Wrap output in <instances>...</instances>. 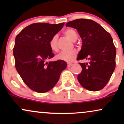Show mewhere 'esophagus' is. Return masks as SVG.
Here are the masks:
<instances>
[{
	"instance_id": "34e87169",
	"label": "esophagus",
	"mask_w": 124,
	"mask_h": 124,
	"mask_svg": "<svg viewBox=\"0 0 124 124\" xmlns=\"http://www.w3.org/2000/svg\"><path fill=\"white\" fill-rule=\"evenodd\" d=\"M73 65V63H68V67H70Z\"/></svg>"
}]
</instances>
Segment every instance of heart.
I'll return each mask as SVG.
<instances>
[{
	"instance_id": "b5f03b06",
	"label": "heart",
	"mask_w": 124,
	"mask_h": 124,
	"mask_svg": "<svg viewBox=\"0 0 124 124\" xmlns=\"http://www.w3.org/2000/svg\"><path fill=\"white\" fill-rule=\"evenodd\" d=\"M64 34L69 39L72 41H76L78 39V34L72 28H68L64 31ZM58 36L56 35H54L51 38L49 41V46L51 50L53 51H57L58 48ZM77 52L75 50L70 51H63L61 52L56 56V59L58 60L63 61L66 62H71L73 61L76 58Z\"/></svg>"
}]
</instances>
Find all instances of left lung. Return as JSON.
Segmentation results:
<instances>
[{"label":"left lung","mask_w":124,"mask_h":124,"mask_svg":"<svg viewBox=\"0 0 124 124\" xmlns=\"http://www.w3.org/2000/svg\"><path fill=\"white\" fill-rule=\"evenodd\" d=\"M78 30L82 40V49L77 60L88 59L79 63L82 70L78 76L83 87L99 91L107 84L116 68V49L110 34L96 21L77 19L66 24Z\"/></svg>","instance_id":"left-lung-1"}]
</instances>
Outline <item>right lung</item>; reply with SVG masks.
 <instances>
[{
	"instance_id": "add662e5",
	"label": "right lung",
	"mask_w": 124,
	"mask_h": 124,
	"mask_svg": "<svg viewBox=\"0 0 124 124\" xmlns=\"http://www.w3.org/2000/svg\"><path fill=\"white\" fill-rule=\"evenodd\" d=\"M64 24L34 23L16 37L13 49L16 69L27 86L34 92L42 93L52 89L66 69L65 61L46 62L54 56L49 41Z\"/></svg>"
}]
</instances>
